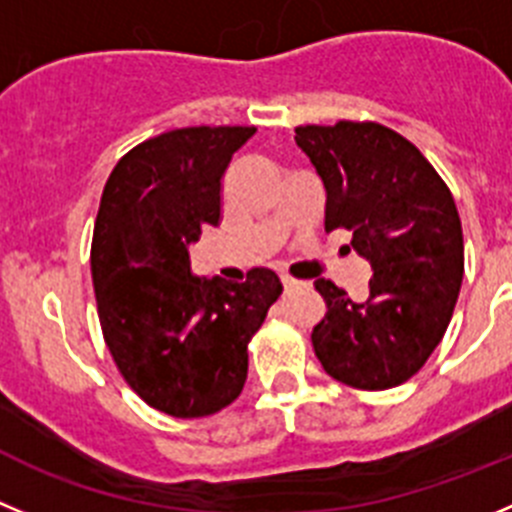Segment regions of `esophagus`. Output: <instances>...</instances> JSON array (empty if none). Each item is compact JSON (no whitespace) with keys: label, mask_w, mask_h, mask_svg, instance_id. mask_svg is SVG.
<instances>
[{"label":"esophagus","mask_w":512,"mask_h":512,"mask_svg":"<svg viewBox=\"0 0 512 512\" xmlns=\"http://www.w3.org/2000/svg\"><path fill=\"white\" fill-rule=\"evenodd\" d=\"M283 288L285 293H293V290H308L311 288V283H303V280H293L288 278V275H283Z\"/></svg>","instance_id":"esophagus-1"}]
</instances>
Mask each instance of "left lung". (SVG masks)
Returning a JSON list of instances; mask_svg holds the SVG:
<instances>
[{"label":"left lung","instance_id":"8db88e82","mask_svg":"<svg viewBox=\"0 0 512 512\" xmlns=\"http://www.w3.org/2000/svg\"><path fill=\"white\" fill-rule=\"evenodd\" d=\"M296 145L326 188V232L349 229L372 267L370 296L359 303L331 280L313 283L326 301L313 352L349 388H395L426 365L457 306V204L421 150L377 122L306 124Z\"/></svg>","mask_w":512,"mask_h":512}]
</instances>
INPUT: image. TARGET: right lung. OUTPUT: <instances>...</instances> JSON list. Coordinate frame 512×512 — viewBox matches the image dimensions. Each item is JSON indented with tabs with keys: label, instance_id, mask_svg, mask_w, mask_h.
Masks as SVG:
<instances>
[{
	"label": "right lung",
	"instance_id": "right-lung-1",
	"mask_svg": "<svg viewBox=\"0 0 512 512\" xmlns=\"http://www.w3.org/2000/svg\"><path fill=\"white\" fill-rule=\"evenodd\" d=\"M255 127H183L114 165L91 242L104 342L132 390L173 418L227 408L247 380V344L283 293L255 267L245 283L196 278L188 247L222 216V178Z\"/></svg>",
	"mask_w": 512,
	"mask_h": 512
}]
</instances>
